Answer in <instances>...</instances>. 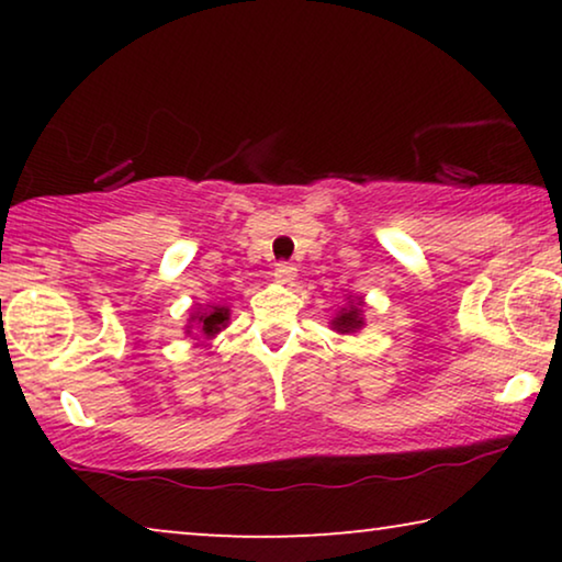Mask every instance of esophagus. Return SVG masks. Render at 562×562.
<instances>
[{"label":"esophagus","mask_w":562,"mask_h":562,"mask_svg":"<svg viewBox=\"0 0 562 562\" xmlns=\"http://www.w3.org/2000/svg\"><path fill=\"white\" fill-rule=\"evenodd\" d=\"M273 276H276V281H279V283H286V286H291V283L296 281V268L291 263H279V266H276Z\"/></svg>","instance_id":"1"}]
</instances>
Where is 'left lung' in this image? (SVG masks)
Here are the masks:
<instances>
[{"label":"left lung","mask_w":562,"mask_h":562,"mask_svg":"<svg viewBox=\"0 0 562 562\" xmlns=\"http://www.w3.org/2000/svg\"><path fill=\"white\" fill-rule=\"evenodd\" d=\"M366 327V299L360 294H345V304L329 319V329L337 335H358Z\"/></svg>","instance_id":"8db88e82"}]
</instances>
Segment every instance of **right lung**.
Listing matches in <instances>:
<instances>
[{
    "label": "right lung",
    "mask_w": 562,
    "mask_h": 562,
    "mask_svg": "<svg viewBox=\"0 0 562 562\" xmlns=\"http://www.w3.org/2000/svg\"><path fill=\"white\" fill-rule=\"evenodd\" d=\"M229 325V306L225 304H199L194 310L189 312V319H187V337L191 340L199 342H206L212 340V337H217L222 329Z\"/></svg>",
    "instance_id": "add662e5"
}]
</instances>
